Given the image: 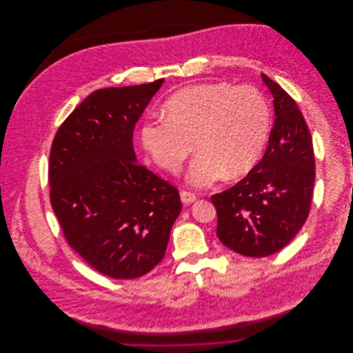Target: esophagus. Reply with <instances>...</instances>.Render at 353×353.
Instances as JSON below:
<instances>
[{"mask_svg":"<svg viewBox=\"0 0 353 353\" xmlns=\"http://www.w3.org/2000/svg\"><path fill=\"white\" fill-rule=\"evenodd\" d=\"M181 200H182L183 203L189 205V203H193V202L197 200V196H196L194 193H190V192L183 190V192H181Z\"/></svg>","mask_w":353,"mask_h":353,"instance_id":"34e87169","label":"esophagus"}]
</instances>
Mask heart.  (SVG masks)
<instances>
[{
  "label": "heart",
  "mask_w": 353,
  "mask_h": 353,
  "mask_svg": "<svg viewBox=\"0 0 353 353\" xmlns=\"http://www.w3.org/2000/svg\"><path fill=\"white\" fill-rule=\"evenodd\" d=\"M272 114L254 87L206 83L186 87L165 101V114L150 115L141 143L152 160L170 172L199 150L188 172L196 188L238 178L258 163L269 140Z\"/></svg>",
  "instance_id": "heart-1"
}]
</instances>
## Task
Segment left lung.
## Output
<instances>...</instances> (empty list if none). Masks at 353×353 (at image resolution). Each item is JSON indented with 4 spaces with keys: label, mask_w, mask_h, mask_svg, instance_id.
<instances>
[{
    "label": "left lung",
    "mask_w": 353,
    "mask_h": 353,
    "mask_svg": "<svg viewBox=\"0 0 353 353\" xmlns=\"http://www.w3.org/2000/svg\"><path fill=\"white\" fill-rule=\"evenodd\" d=\"M273 95L274 125L261 161L235 186L212 196L217 236L246 256H268L285 248L305 223L315 182L310 130L296 101L262 74Z\"/></svg>",
    "instance_id": "8db88e82"
}]
</instances>
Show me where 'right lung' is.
I'll list each match as a JSON object with an SVG mask.
<instances>
[{
	"label": "right lung",
	"instance_id": "obj_1",
	"mask_svg": "<svg viewBox=\"0 0 353 353\" xmlns=\"http://www.w3.org/2000/svg\"><path fill=\"white\" fill-rule=\"evenodd\" d=\"M163 81L92 92L52 140V210L69 246L111 279L151 272L182 209L178 189L137 163L133 150L134 126Z\"/></svg>",
	"mask_w": 353,
	"mask_h": 353
}]
</instances>
